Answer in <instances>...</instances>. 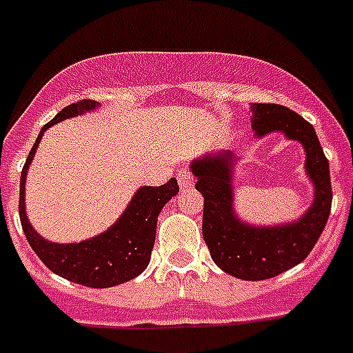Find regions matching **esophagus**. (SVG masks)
<instances>
[{
    "label": "esophagus",
    "mask_w": 353,
    "mask_h": 353,
    "mask_svg": "<svg viewBox=\"0 0 353 353\" xmlns=\"http://www.w3.org/2000/svg\"><path fill=\"white\" fill-rule=\"evenodd\" d=\"M177 181H179V187H181L183 190H185V188H188L194 183L192 172L187 170V168H181V170L177 172Z\"/></svg>",
    "instance_id": "34e87169"
}]
</instances>
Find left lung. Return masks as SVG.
Returning <instances> with one entry per match:
<instances>
[{"label": "left lung", "instance_id": "obj_1", "mask_svg": "<svg viewBox=\"0 0 353 353\" xmlns=\"http://www.w3.org/2000/svg\"><path fill=\"white\" fill-rule=\"evenodd\" d=\"M256 137L280 132L306 150V176L315 188L312 207L291 223L254 227L234 212L232 152L207 154L192 163L196 190L203 194V240L216 265L241 280H265L295 268L312 252L332 210L330 165L315 128L280 104H251Z\"/></svg>", "mask_w": 353, "mask_h": 353}]
</instances>
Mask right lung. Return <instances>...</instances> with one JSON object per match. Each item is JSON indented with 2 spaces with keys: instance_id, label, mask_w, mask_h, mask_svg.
Masks as SVG:
<instances>
[{
  "instance_id": "right-lung-1",
  "label": "right lung",
  "mask_w": 353,
  "mask_h": 353,
  "mask_svg": "<svg viewBox=\"0 0 353 353\" xmlns=\"http://www.w3.org/2000/svg\"><path fill=\"white\" fill-rule=\"evenodd\" d=\"M99 106L95 101H79L65 106L51 122L41 128L34 146L30 148L29 157L25 161L21 179H19V221L23 227L25 238L38 254L41 262L58 276L71 280L74 284L88 288H113L124 284L143 273L150 262L154 249L157 216L166 201L179 192L176 177L161 187L139 188L132 198L126 210L102 234L79 241V243H54L43 240L32 229L29 218L25 214V177L40 139L47 128L63 121L91 112Z\"/></svg>"
}]
</instances>
